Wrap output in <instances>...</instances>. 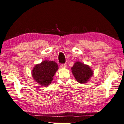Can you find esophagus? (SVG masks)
<instances>
[{"mask_svg": "<svg viewBox=\"0 0 124 124\" xmlns=\"http://www.w3.org/2000/svg\"><path fill=\"white\" fill-rule=\"evenodd\" d=\"M60 67L62 68H65L67 67V65H66V64H62L60 65Z\"/></svg>", "mask_w": 124, "mask_h": 124, "instance_id": "34e87169", "label": "esophagus"}]
</instances>
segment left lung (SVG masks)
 I'll use <instances>...</instances> for the list:
<instances>
[{"mask_svg":"<svg viewBox=\"0 0 124 124\" xmlns=\"http://www.w3.org/2000/svg\"><path fill=\"white\" fill-rule=\"evenodd\" d=\"M71 70L77 82L82 84L87 83L93 75V71L90 67L80 62H75Z\"/></svg>","mask_w":124,"mask_h":124,"instance_id":"1","label":"left lung"}]
</instances>
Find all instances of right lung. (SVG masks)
Here are the masks:
<instances>
[{"instance_id":"right-lung-1","label":"right lung","mask_w":124,"mask_h":124,"mask_svg":"<svg viewBox=\"0 0 124 124\" xmlns=\"http://www.w3.org/2000/svg\"><path fill=\"white\" fill-rule=\"evenodd\" d=\"M59 66L53 61L44 60L37 64L32 70V76L39 85L46 87L50 85Z\"/></svg>"}]
</instances>
